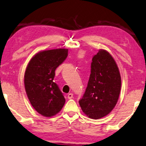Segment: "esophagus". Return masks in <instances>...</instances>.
<instances>
[{
  "label": "esophagus",
  "instance_id": "1",
  "mask_svg": "<svg viewBox=\"0 0 146 146\" xmlns=\"http://www.w3.org/2000/svg\"><path fill=\"white\" fill-rule=\"evenodd\" d=\"M73 98V94H68V99H72Z\"/></svg>",
  "mask_w": 146,
  "mask_h": 146
}]
</instances>
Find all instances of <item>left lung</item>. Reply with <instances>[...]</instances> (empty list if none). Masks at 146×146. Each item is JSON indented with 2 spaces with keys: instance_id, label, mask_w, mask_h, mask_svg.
<instances>
[{
  "instance_id": "left-lung-1",
  "label": "left lung",
  "mask_w": 146,
  "mask_h": 146,
  "mask_svg": "<svg viewBox=\"0 0 146 146\" xmlns=\"http://www.w3.org/2000/svg\"><path fill=\"white\" fill-rule=\"evenodd\" d=\"M121 88V77L115 59L108 51L99 49L94 56L88 87L79 101L89 118L99 119L111 113L117 104Z\"/></svg>"
}]
</instances>
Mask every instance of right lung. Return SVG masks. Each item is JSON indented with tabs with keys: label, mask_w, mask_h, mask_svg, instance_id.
Listing matches in <instances>:
<instances>
[{
	"label": "right lung",
	"mask_w": 146,
	"mask_h": 146,
	"mask_svg": "<svg viewBox=\"0 0 146 146\" xmlns=\"http://www.w3.org/2000/svg\"><path fill=\"white\" fill-rule=\"evenodd\" d=\"M67 48L39 51L29 60L24 74L27 98L38 113L46 117L56 115L62 109L65 98L53 81L56 68L68 56Z\"/></svg>",
	"instance_id": "right-lung-1"
}]
</instances>
